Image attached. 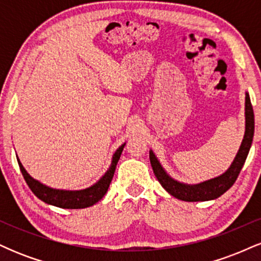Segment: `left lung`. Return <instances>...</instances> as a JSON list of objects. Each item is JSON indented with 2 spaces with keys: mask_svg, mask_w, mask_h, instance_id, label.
Wrapping results in <instances>:
<instances>
[{
  "mask_svg": "<svg viewBox=\"0 0 261 261\" xmlns=\"http://www.w3.org/2000/svg\"><path fill=\"white\" fill-rule=\"evenodd\" d=\"M254 136V112L253 106L250 103L249 94H245V134L244 139L242 141L241 148L237 153L232 166L226 173L217 178L211 179L208 181H203L201 184L196 185H185L181 182L175 181L164 172L160 162L157 161L153 152H149V161H151L152 169L155 178L161 182V185L166 189L172 196L182 201H206V200L217 199L222 194L226 193L228 189L234 184L238 178L239 173L244 166V162L247 160V155L249 153V149L253 142Z\"/></svg>",
  "mask_w": 261,
  "mask_h": 261,
  "instance_id": "8db88e82",
  "label": "left lung"
}]
</instances>
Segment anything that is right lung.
<instances>
[{"label":"right lung","instance_id":"add662e5","mask_svg":"<svg viewBox=\"0 0 261 261\" xmlns=\"http://www.w3.org/2000/svg\"><path fill=\"white\" fill-rule=\"evenodd\" d=\"M125 147V143L119 147L118 151L115 152L113 157V162L110 168L108 169V172L104 174L103 178L99 181L95 182L94 185L85 190L80 191H66V190H56V189H51L49 187H45V185L39 182L35 179H33L31 175L27 173L24 167L22 166L19 160L17 158L18 164H19V169L22 172L23 176H24V180L28 184V187L31 188V190L34 193V195L39 197L41 201L50 203V205L58 206L61 208H85L89 207V206L94 205L95 202H98L99 200L106 195L109 188L110 182L114 176V172H115L116 164H118L119 158H120L122 149Z\"/></svg>","mask_w":261,"mask_h":261}]
</instances>
